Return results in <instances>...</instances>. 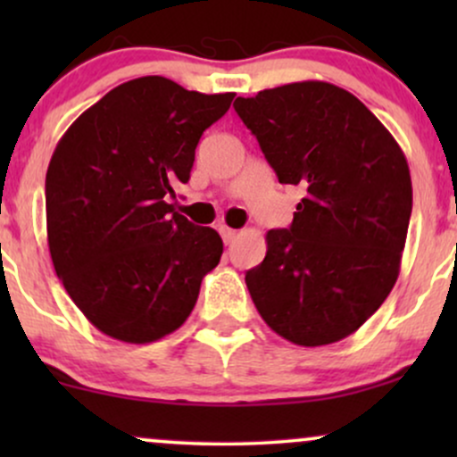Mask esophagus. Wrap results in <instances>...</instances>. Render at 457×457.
<instances>
[{
	"label": "esophagus",
	"instance_id": "1",
	"mask_svg": "<svg viewBox=\"0 0 457 457\" xmlns=\"http://www.w3.org/2000/svg\"><path fill=\"white\" fill-rule=\"evenodd\" d=\"M219 234H221V238H223L225 245H229L236 238V229L228 228V225H221V228H219Z\"/></svg>",
	"mask_w": 457,
	"mask_h": 457
}]
</instances>
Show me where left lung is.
<instances>
[{
	"label": "left lung",
	"mask_w": 457,
	"mask_h": 457,
	"mask_svg": "<svg viewBox=\"0 0 457 457\" xmlns=\"http://www.w3.org/2000/svg\"><path fill=\"white\" fill-rule=\"evenodd\" d=\"M281 185H301L295 221L266 234V258L246 270L264 322L296 345L353 335L400 275L412 212L406 156L359 98L327 81L238 96Z\"/></svg>",
	"instance_id": "8db88e82"
}]
</instances>
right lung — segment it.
<instances>
[{
	"label": "right lung",
	"instance_id": "right-lung-1",
	"mask_svg": "<svg viewBox=\"0 0 457 457\" xmlns=\"http://www.w3.org/2000/svg\"><path fill=\"white\" fill-rule=\"evenodd\" d=\"M234 96L139 77L104 94L57 144L45 182L51 260L109 337L150 344L174 333L221 260V236L167 197L188 182L199 137Z\"/></svg>",
	"mask_w": 457,
	"mask_h": 457
}]
</instances>
